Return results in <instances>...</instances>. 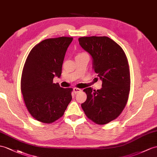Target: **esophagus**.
Listing matches in <instances>:
<instances>
[{
  "mask_svg": "<svg viewBox=\"0 0 157 157\" xmlns=\"http://www.w3.org/2000/svg\"><path fill=\"white\" fill-rule=\"evenodd\" d=\"M73 91H74V93L75 94H77V93H79V92H81V90L80 89H78V88H74Z\"/></svg>",
  "mask_w": 157,
  "mask_h": 157,
  "instance_id": "34e87169",
  "label": "esophagus"
}]
</instances>
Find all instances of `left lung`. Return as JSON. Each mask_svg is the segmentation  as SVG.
I'll list each match as a JSON object with an SVG mask.
<instances>
[{"label": "left lung", "mask_w": 157, "mask_h": 157, "mask_svg": "<svg viewBox=\"0 0 157 157\" xmlns=\"http://www.w3.org/2000/svg\"><path fill=\"white\" fill-rule=\"evenodd\" d=\"M78 41L91 56L93 70L102 81L101 89H84L87 98L81 106L90 120L105 124L119 116L127 104L131 82L127 56L107 36L81 37Z\"/></svg>", "instance_id": "8db88e82"}]
</instances>
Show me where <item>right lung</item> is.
<instances>
[{"instance_id":"obj_1","label":"right lung","mask_w":157,"mask_h":157,"mask_svg":"<svg viewBox=\"0 0 157 157\" xmlns=\"http://www.w3.org/2000/svg\"><path fill=\"white\" fill-rule=\"evenodd\" d=\"M72 37L44 40L36 44L26 60L21 77V92L26 108L37 121L52 123L62 117L72 100L71 88L53 83L60 78Z\"/></svg>"}]
</instances>
